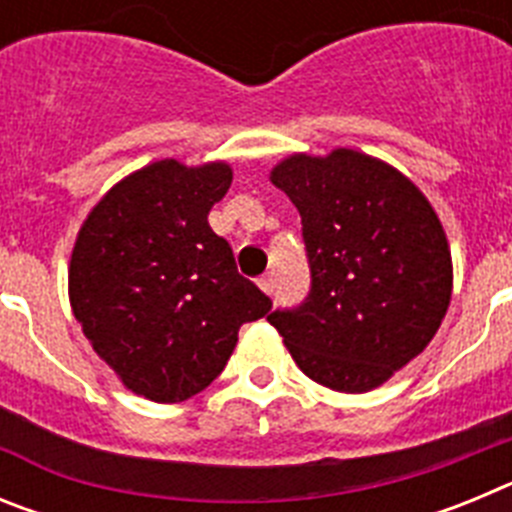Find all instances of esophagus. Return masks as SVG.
Segmentation results:
<instances>
[{
  "label": "esophagus",
  "instance_id": "34e87169",
  "mask_svg": "<svg viewBox=\"0 0 512 512\" xmlns=\"http://www.w3.org/2000/svg\"><path fill=\"white\" fill-rule=\"evenodd\" d=\"M259 287L264 289L266 295H274V287H277V284H274V274H264V277L259 279Z\"/></svg>",
  "mask_w": 512,
  "mask_h": 512
}]
</instances>
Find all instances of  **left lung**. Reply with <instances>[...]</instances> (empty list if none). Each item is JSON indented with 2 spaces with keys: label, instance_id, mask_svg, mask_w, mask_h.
<instances>
[{
  "label": "left lung",
  "instance_id": "obj_1",
  "mask_svg": "<svg viewBox=\"0 0 512 512\" xmlns=\"http://www.w3.org/2000/svg\"><path fill=\"white\" fill-rule=\"evenodd\" d=\"M269 179L300 212L312 274L307 300L269 323L312 382L377 390L449 310L454 264L436 210L402 171L354 148L292 153Z\"/></svg>",
  "mask_w": 512,
  "mask_h": 512
}]
</instances>
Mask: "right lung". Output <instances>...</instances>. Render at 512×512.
<instances>
[{
	"label": "right lung",
	"instance_id": "right-lung-1",
	"mask_svg": "<svg viewBox=\"0 0 512 512\" xmlns=\"http://www.w3.org/2000/svg\"><path fill=\"white\" fill-rule=\"evenodd\" d=\"M230 182L225 161L161 158L120 179L76 233L74 318L99 359L146 400L184 402L205 390L241 325L271 310L207 223Z\"/></svg>",
	"mask_w": 512,
	"mask_h": 512
}]
</instances>
